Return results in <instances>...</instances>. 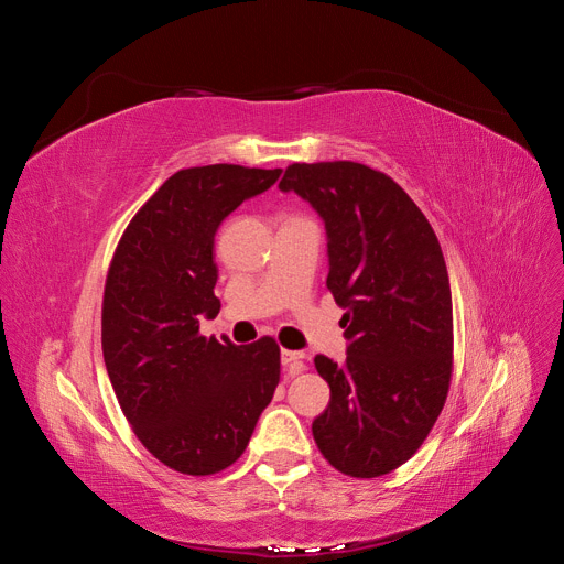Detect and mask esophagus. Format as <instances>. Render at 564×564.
<instances>
[{"label": "esophagus", "instance_id": "34e87169", "mask_svg": "<svg viewBox=\"0 0 564 564\" xmlns=\"http://www.w3.org/2000/svg\"><path fill=\"white\" fill-rule=\"evenodd\" d=\"M282 365L286 367V371L296 377V373L305 371V352L301 350H282Z\"/></svg>", "mask_w": 564, "mask_h": 564}]
</instances>
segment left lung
I'll return each instance as SVG.
<instances>
[{"label":"left lung","mask_w":564,"mask_h":564,"mask_svg":"<svg viewBox=\"0 0 564 564\" xmlns=\"http://www.w3.org/2000/svg\"><path fill=\"white\" fill-rule=\"evenodd\" d=\"M280 187L322 216L327 289L348 311L346 362L315 357L332 390L313 421L315 445L344 475H386L416 454L447 402L454 315L445 256L429 218L379 169L296 162Z\"/></svg>","instance_id":"8db88e82"}]
</instances>
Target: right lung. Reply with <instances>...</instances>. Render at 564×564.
Listing matches in <instances>:
<instances>
[{
	"label": "right lung",
	"instance_id": "add662e5",
	"mask_svg": "<svg viewBox=\"0 0 564 564\" xmlns=\"http://www.w3.org/2000/svg\"><path fill=\"white\" fill-rule=\"evenodd\" d=\"M282 169H181L129 220L106 278L100 344L119 406L143 447L176 473L214 475L249 445L280 383V346L199 334L218 315L214 235Z\"/></svg>",
	"mask_w": 564,
	"mask_h": 564
}]
</instances>
